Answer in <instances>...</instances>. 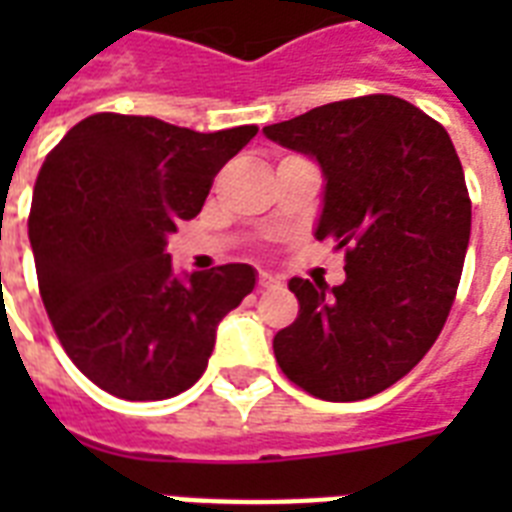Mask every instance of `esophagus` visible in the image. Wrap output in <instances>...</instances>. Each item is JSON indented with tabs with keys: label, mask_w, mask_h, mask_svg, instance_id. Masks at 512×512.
<instances>
[{
	"label": "esophagus",
	"mask_w": 512,
	"mask_h": 512,
	"mask_svg": "<svg viewBox=\"0 0 512 512\" xmlns=\"http://www.w3.org/2000/svg\"><path fill=\"white\" fill-rule=\"evenodd\" d=\"M281 279L279 276H273V273L263 271L260 273V289H273V287H279Z\"/></svg>",
	"instance_id": "34e87169"
}]
</instances>
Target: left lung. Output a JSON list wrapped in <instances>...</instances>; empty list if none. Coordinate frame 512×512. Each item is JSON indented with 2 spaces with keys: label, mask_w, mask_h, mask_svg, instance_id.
Returning a JSON list of instances; mask_svg holds the SVG:
<instances>
[{
  "label": "left lung",
  "mask_w": 512,
  "mask_h": 512,
  "mask_svg": "<svg viewBox=\"0 0 512 512\" xmlns=\"http://www.w3.org/2000/svg\"><path fill=\"white\" fill-rule=\"evenodd\" d=\"M324 175L316 239L345 247V281L292 279L295 324L273 337L289 380L324 401L377 396L428 353L452 311L470 199L449 132L393 95L337 100L263 127Z\"/></svg>",
  "instance_id": "obj_1"
}]
</instances>
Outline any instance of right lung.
<instances>
[{
	"mask_svg": "<svg viewBox=\"0 0 512 512\" xmlns=\"http://www.w3.org/2000/svg\"><path fill=\"white\" fill-rule=\"evenodd\" d=\"M257 135L154 116L95 114L44 159L28 239L68 358L98 388L162 401L199 380L217 324L255 289L247 263L175 273L167 236L201 212L212 180Z\"/></svg>",
	"mask_w": 512,
	"mask_h": 512,
	"instance_id": "right-lung-1",
	"label": "right lung"
}]
</instances>
